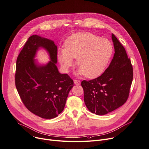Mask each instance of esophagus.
Instances as JSON below:
<instances>
[{
  "instance_id": "obj_1",
  "label": "esophagus",
  "mask_w": 149,
  "mask_h": 149,
  "mask_svg": "<svg viewBox=\"0 0 149 149\" xmlns=\"http://www.w3.org/2000/svg\"><path fill=\"white\" fill-rule=\"evenodd\" d=\"M74 84L76 85H79L80 84V81L79 80H74Z\"/></svg>"
}]
</instances>
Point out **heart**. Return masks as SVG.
I'll return each instance as SVG.
<instances>
[{"label":"heart","mask_w":149,"mask_h":149,"mask_svg":"<svg viewBox=\"0 0 149 149\" xmlns=\"http://www.w3.org/2000/svg\"><path fill=\"white\" fill-rule=\"evenodd\" d=\"M113 53L112 42L90 32H77L72 35L60 48L57 58L66 72L74 64V58L79 69L77 73L89 79L100 76L105 70Z\"/></svg>","instance_id":"b5f03b06"}]
</instances>
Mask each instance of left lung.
<instances>
[{
	"instance_id": "left-lung-1",
	"label": "left lung",
	"mask_w": 149,
	"mask_h": 149,
	"mask_svg": "<svg viewBox=\"0 0 149 149\" xmlns=\"http://www.w3.org/2000/svg\"><path fill=\"white\" fill-rule=\"evenodd\" d=\"M112 40L115 53L108 68L100 77L81 82L86 107L98 115H105L124 104L133 81V66L124 47L113 34Z\"/></svg>"
}]
</instances>
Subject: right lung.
I'll list each match as a JSON object with an SVG mask.
<instances>
[{"instance_id": "obj_1", "label": "right lung", "mask_w": 149, "mask_h": 149, "mask_svg": "<svg viewBox=\"0 0 149 149\" xmlns=\"http://www.w3.org/2000/svg\"><path fill=\"white\" fill-rule=\"evenodd\" d=\"M41 47L51 61L40 65L35 57ZM57 47L54 41L38 35L31 36L16 60L15 85L26 108L37 116L52 119L64 109L73 80L61 74L56 65Z\"/></svg>"}]
</instances>
